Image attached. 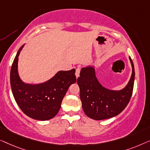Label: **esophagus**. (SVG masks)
I'll list each match as a JSON object with an SVG mask.
<instances>
[{"label": "esophagus", "instance_id": "obj_1", "mask_svg": "<svg viewBox=\"0 0 150 150\" xmlns=\"http://www.w3.org/2000/svg\"><path fill=\"white\" fill-rule=\"evenodd\" d=\"M79 73H80V69L79 68H77L76 69V72H75V76L76 77L78 78L79 77Z\"/></svg>", "mask_w": 150, "mask_h": 150}]
</instances>
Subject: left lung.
I'll return each mask as SVG.
<instances>
[{"label": "left lung", "instance_id": "left-lung-1", "mask_svg": "<svg viewBox=\"0 0 150 150\" xmlns=\"http://www.w3.org/2000/svg\"><path fill=\"white\" fill-rule=\"evenodd\" d=\"M132 66V75L125 87L120 90L107 89L100 83L96 76L95 68L88 66L81 69L77 80L80 90L82 108L88 117L102 120L120 114L129 103L133 90L134 68Z\"/></svg>", "mask_w": 150, "mask_h": 150}]
</instances>
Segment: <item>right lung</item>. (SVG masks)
Here are the masks:
<instances>
[{
	"instance_id": "right-lung-1",
	"label": "right lung",
	"mask_w": 150,
	"mask_h": 150,
	"mask_svg": "<svg viewBox=\"0 0 150 150\" xmlns=\"http://www.w3.org/2000/svg\"><path fill=\"white\" fill-rule=\"evenodd\" d=\"M24 45L18 50L13 62L10 82L17 104L23 112L33 119L45 121L56 116L69 86L76 82L75 69L60 71L41 83H25L18 73V57Z\"/></svg>"
}]
</instances>
